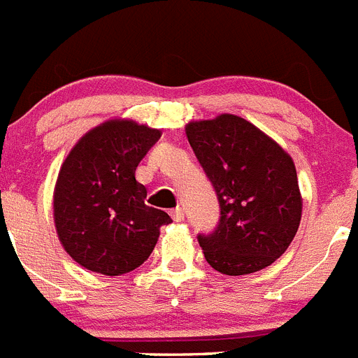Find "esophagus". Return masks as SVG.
Instances as JSON below:
<instances>
[{
    "label": "esophagus",
    "mask_w": 358,
    "mask_h": 358,
    "mask_svg": "<svg viewBox=\"0 0 358 358\" xmlns=\"http://www.w3.org/2000/svg\"><path fill=\"white\" fill-rule=\"evenodd\" d=\"M171 216H173V220H175V222H183L185 214H183L182 207H176V209L171 210Z\"/></svg>",
    "instance_id": "1"
}]
</instances>
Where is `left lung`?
<instances>
[{
    "instance_id": "8db88e82",
    "label": "left lung",
    "mask_w": 358,
    "mask_h": 358,
    "mask_svg": "<svg viewBox=\"0 0 358 358\" xmlns=\"http://www.w3.org/2000/svg\"><path fill=\"white\" fill-rule=\"evenodd\" d=\"M185 131L220 203L214 231L198 234L207 263L227 275L272 265L292 243L303 210L290 155L236 115L191 122Z\"/></svg>"
}]
</instances>
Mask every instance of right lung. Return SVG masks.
I'll list each match as a JSON object with an SVG mask.
<instances>
[{
    "label": "right lung",
    "instance_id": "right-lung-1",
    "mask_svg": "<svg viewBox=\"0 0 358 358\" xmlns=\"http://www.w3.org/2000/svg\"><path fill=\"white\" fill-rule=\"evenodd\" d=\"M158 138V129L110 120L86 133L66 157L55 185V229L80 266L120 275L153 252L171 217L145 205L148 189L135 171Z\"/></svg>",
    "mask_w": 358,
    "mask_h": 358
}]
</instances>
